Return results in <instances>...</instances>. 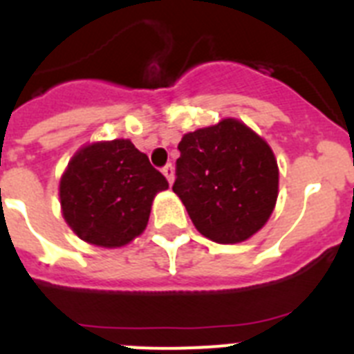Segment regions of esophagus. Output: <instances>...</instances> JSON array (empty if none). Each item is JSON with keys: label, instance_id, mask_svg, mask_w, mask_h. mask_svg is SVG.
I'll use <instances>...</instances> for the list:
<instances>
[{"label": "esophagus", "instance_id": "obj_1", "mask_svg": "<svg viewBox=\"0 0 354 354\" xmlns=\"http://www.w3.org/2000/svg\"><path fill=\"white\" fill-rule=\"evenodd\" d=\"M162 175L167 177L168 183H174V167H171V165H167V167L162 168Z\"/></svg>", "mask_w": 354, "mask_h": 354}]
</instances>
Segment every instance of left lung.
Returning a JSON list of instances; mask_svg holds the SVG:
<instances>
[{
	"mask_svg": "<svg viewBox=\"0 0 354 354\" xmlns=\"http://www.w3.org/2000/svg\"><path fill=\"white\" fill-rule=\"evenodd\" d=\"M174 193L202 236L236 245L257 234L278 198V165L264 138L237 118L184 134Z\"/></svg>",
	"mask_w": 354,
	"mask_h": 354,
	"instance_id": "8db88e82",
	"label": "left lung"
}]
</instances>
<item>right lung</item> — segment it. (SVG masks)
Here are the masks:
<instances>
[{
    "label": "right lung",
    "mask_w": 354,
    "mask_h": 354,
    "mask_svg": "<svg viewBox=\"0 0 354 354\" xmlns=\"http://www.w3.org/2000/svg\"><path fill=\"white\" fill-rule=\"evenodd\" d=\"M165 189L168 180L131 140L88 143L62 175V214L84 243L120 248L145 230L154 196Z\"/></svg>",
    "instance_id": "right-lung-1"
}]
</instances>
